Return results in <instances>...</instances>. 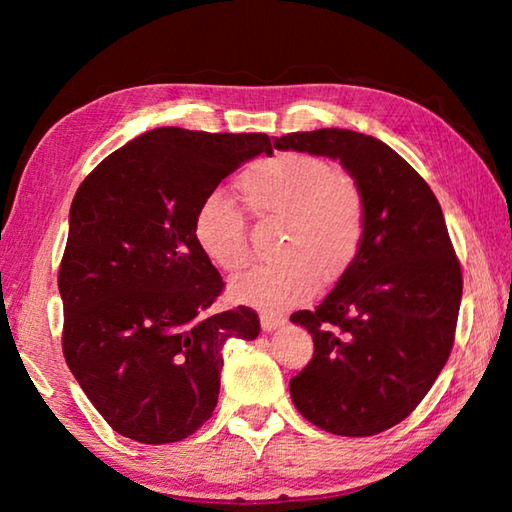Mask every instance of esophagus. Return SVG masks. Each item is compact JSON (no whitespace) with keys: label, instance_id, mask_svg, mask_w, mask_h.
<instances>
[{"label":"esophagus","instance_id":"1","mask_svg":"<svg viewBox=\"0 0 512 512\" xmlns=\"http://www.w3.org/2000/svg\"><path fill=\"white\" fill-rule=\"evenodd\" d=\"M259 320H262V329H264V332H273V329L284 325V318H282V316H268V314H264Z\"/></svg>","mask_w":512,"mask_h":512}]
</instances>
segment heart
<instances>
[{
	"instance_id": "heart-1",
	"label": "heart",
	"mask_w": 512,
	"mask_h": 512,
	"mask_svg": "<svg viewBox=\"0 0 512 512\" xmlns=\"http://www.w3.org/2000/svg\"><path fill=\"white\" fill-rule=\"evenodd\" d=\"M241 196L262 216H284V262L253 266L230 282V296L264 311L305 302L316 282L332 284L348 271L366 235V198L354 178L323 158L280 153L241 171ZM194 239L214 266L235 273L248 262L246 219L221 194L203 198Z\"/></svg>"
}]
</instances>
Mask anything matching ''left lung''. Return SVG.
Returning <instances> with one entry per match:
<instances>
[{
    "instance_id": "1",
    "label": "left lung",
    "mask_w": 512,
    "mask_h": 512,
    "mask_svg": "<svg viewBox=\"0 0 512 512\" xmlns=\"http://www.w3.org/2000/svg\"><path fill=\"white\" fill-rule=\"evenodd\" d=\"M275 149L339 160L366 198L354 262L314 311L291 320L314 357L289 381L305 418L336 436H375L422 402L454 345L463 275L431 187L377 137L320 128Z\"/></svg>"
}]
</instances>
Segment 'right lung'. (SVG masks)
<instances>
[{
  "instance_id": "1",
  "label": "right lung",
  "mask_w": 512,
  "mask_h": 512,
  "mask_svg": "<svg viewBox=\"0 0 512 512\" xmlns=\"http://www.w3.org/2000/svg\"><path fill=\"white\" fill-rule=\"evenodd\" d=\"M264 133L164 126L99 162L69 210L58 271L63 354L103 420L144 445L178 443L212 418L223 345L253 341L250 307L212 314L223 280L194 239V214Z\"/></svg>"
}]
</instances>
